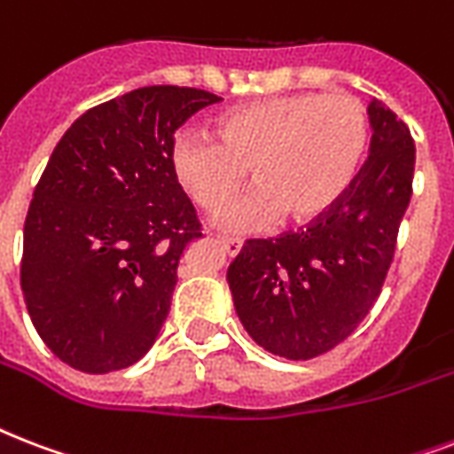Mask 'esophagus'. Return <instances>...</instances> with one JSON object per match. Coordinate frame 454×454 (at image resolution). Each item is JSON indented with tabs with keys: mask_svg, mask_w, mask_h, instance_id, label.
Segmentation results:
<instances>
[{
	"mask_svg": "<svg viewBox=\"0 0 454 454\" xmlns=\"http://www.w3.org/2000/svg\"><path fill=\"white\" fill-rule=\"evenodd\" d=\"M219 242L223 245V249H226V254L231 256H235L242 249L240 238H226V235H219Z\"/></svg>",
	"mask_w": 454,
	"mask_h": 454,
	"instance_id": "34e87169",
	"label": "esophagus"
}]
</instances>
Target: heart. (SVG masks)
Masks as SVG:
<instances>
[{
    "mask_svg": "<svg viewBox=\"0 0 454 454\" xmlns=\"http://www.w3.org/2000/svg\"><path fill=\"white\" fill-rule=\"evenodd\" d=\"M370 145V115L353 96L325 91L273 96L228 110L216 138L185 129L171 141L178 185L202 209H219L242 185L254 188L216 214L228 231H259L283 216L317 221L341 202Z\"/></svg>",
    "mask_w": 454,
    "mask_h": 454,
    "instance_id": "heart-1",
    "label": "heart"
}]
</instances>
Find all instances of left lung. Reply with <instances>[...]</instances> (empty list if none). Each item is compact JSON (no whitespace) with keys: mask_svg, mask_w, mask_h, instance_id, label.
<instances>
[{"mask_svg":"<svg viewBox=\"0 0 454 454\" xmlns=\"http://www.w3.org/2000/svg\"><path fill=\"white\" fill-rule=\"evenodd\" d=\"M372 141L341 202L306 228L242 245L228 285L245 330L266 351L310 360L358 327L380 297L412 195L415 141L381 101Z\"/></svg>","mask_w":454,"mask_h":454,"instance_id":"left-lung-1","label":"left lung"}]
</instances>
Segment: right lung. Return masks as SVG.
Listing matches in <instances>:
<instances>
[{
    "instance_id": "1",
    "label": "right lung",
    "mask_w": 454,
    "mask_h": 454,
    "mask_svg": "<svg viewBox=\"0 0 454 454\" xmlns=\"http://www.w3.org/2000/svg\"><path fill=\"white\" fill-rule=\"evenodd\" d=\"M219 101L191 87L134 89L89 108L53 148L25 219L20 287L42 341L74 370L115 372L155 344L181 256L202 238L171 141Z\"/></svg>"
}]
</instances>
